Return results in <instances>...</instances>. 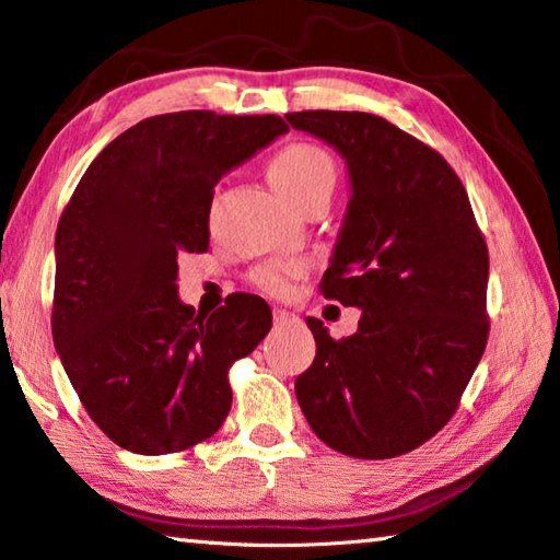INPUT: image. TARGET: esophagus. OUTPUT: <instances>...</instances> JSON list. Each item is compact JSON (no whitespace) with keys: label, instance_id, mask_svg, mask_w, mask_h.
<instances>
[{"label":"esophagus","instance_id":"34e87169","mask_svg":"<svg viewBox=\"0 0 560 560\" xmlns=\"http://www.w3.org/2000/svg\"><path fill=\"white\" fill-rule=\"evenodd\" d=\"M291 320H296V316L289 314V311H283V308H273V326L291 324Z\"/></svg>","mask_w":560,"mask_h":560}]
</instances>
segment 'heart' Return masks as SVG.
<instances>
[{"label": "heart", "instance_id": "1", "mask_svg": "<svg viewBox=\"0 0 560 560\" xmlns=\"http://www.w3.org/2000/svg\"><path fill=\"white\" fill-rule=\"evenodd\" d=\"M271 185L279 189L283 200L296 205L303 197L336 187V165L324 148L314 143H293L283 148L269 165ZM293 267H264L257 271V287L271 296H281L289 289V273Z\"/></svg>", "mask_w": 560, "mask_h": 560}]
</instances>
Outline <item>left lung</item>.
I'll return each mask as SVG.
<instances>
[{"label":"left lung","instance_id":"8db88e82","mask_svg":"<svg viewBox=\"0 0 560 560\" xmlns=\"http://www.w3.org/2000/svg\"><path fill=\"white\" fill-rule=\"evenodd\" d=\"M346 160L350 200L320 289L360 308L296 377L320 442L358 459L412 452L450 422L487 348L489 252L467 189L438 150L358 110L289 113Z\"/></svg>","mask_w":560,"mask_h":560}]
</instances>
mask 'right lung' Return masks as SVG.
<instances>
[{
    "label": "right lung",
    "instance_id": "1",
    "mask_svg": "<svg viewBox=\"0 0 560 560\" xmlns=\"http://www.w3.org/2000/svg\"><path fill=\"white\" fill-rule=\"evenodd\" d=\"M289 126L279 116L183 110L101 150L56 230L51 334L91 420L136 454L222 428L226 381L271 328L269 303L232 293L212 316L179 301L177 257L207 252L214 185Z\"/></svg>",
    "mask_w": 560,
    "mask_h": 560
}]
</instances>
